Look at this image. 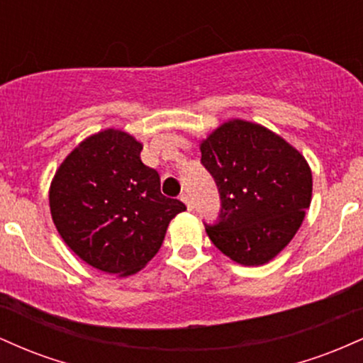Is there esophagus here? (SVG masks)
I'll return each mask as SVG.
<instances>
[{
  "label": "esophagus",
  "mask_w": 363,
  "mask_h": 363,
  "mask_svg": "<svg viewBox=\"0 0 363 363\" xmlns=\"http://www.w3.org/2000/svg\"><path fill=\"white\" fill-rule=\"evenodd\" d=\"M181 199H182V201H184L186 203V206H187V210H193V208H194V203H193V198H191V196L189 194H181Z\"/></svg>",
  "instance_id": "esophagus-1"
}]
</instances>
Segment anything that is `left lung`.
Masks as SVG:
<instances>
[{
  "label": "left lung",
  "instance_id": "1",
  "mask_svg": "<svg viewBox=\"0 0 363 363\" xmlns=\"http://www.w3.org/2000/svg\"><path fill=\"white\" fill-rule=\"evenodd\" d=\"M222 210L206 234L232 261L269 262L289 245L311 206L312 172L298 150L261 124L223 123L199 145Z\"/></svg>",
  "mask_w": 363,
  "mask_h": 363
}]
</instances>
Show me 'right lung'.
<instances>
[{
	"mask_svg": "<svg viewBox=\"0 0 363 363\" xmlns=\"http://www.w3.org/2000/svg\"><path fill=\"white\" fill-rule=\"evenodd\" d=\"M143 145L121 129L83 140L49 189L52 222L66 245L101 272L129 277L158 252L170 220L186 210L160 193V176L141 162Z\"/></svg>",
	"mask_w": 363,
	"mask_h": 363,
	"instance_id": "add662e5",
	"label": "right lung"
}]
</instances>
